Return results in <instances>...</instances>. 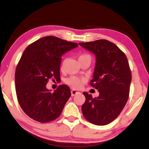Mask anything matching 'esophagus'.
<instances>
[{"label": "esophagus", "mask_w": 149, "mask_h": 149, "mask_svg": "<svg viewBox=\"0 0 149 149\" xmlns=\"http://www.w3.org/2000/svg\"><path fill=\"white\" fill-rule=\"evenodd\" d=\"M78 93H80V92H78L76 90H71V95H72V96H74V95H77V94H78Z\"/></svg>", "instance_id": "1"}]
</instances>
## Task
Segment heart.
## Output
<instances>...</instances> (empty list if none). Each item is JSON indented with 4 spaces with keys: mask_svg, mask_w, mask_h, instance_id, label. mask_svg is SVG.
I'll return each mask as SVG.
<instances>
[{
    "mask_svg": "<svg viewBox=\"0 0 149 149\" xmlns=\"http://www.w3.org/2000/svg\"><path fill=\"white\" fill-rule=\"evenodd\" d=\"M92 60V57L90 54H88V53H83V54H80L78 57V61L79 62H81V61H89L90 62H91ZM65 62H66V60L63 61L62 64H61V68L64 67ZM84 81L83 78H78V77L76 76H71L70 78H68L66 80V83L68 85H69L70 86H71L73 88H79L81 86L82 83Z\"/></svg>",
    "mask_w": 149,
    "mask_h": 149,
    "instance_id": "b5f03b06",
    "label": "heart"
}]
</instances>
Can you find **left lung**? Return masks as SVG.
Returning <instances> with one entry per match:
<instances>
[{
  "label": "left lung",
  "instance_id": "obj_1",
  "mask_svg": "<svg viewBox=\"0 0 149 149\" xmlns=\"http://www.w3.org/2000/svg\"><path fill=\"white\" fill-rule=\"evenodd\" d=\"M96 56L92 87L98 90L93 98L83 92L85 102L82 106L85 118L96 125H105L114 120L127 103L132 80L127 57L117 45L107 40L79 42Z\"/></svg>",
  "mask_w": 149,
  "mask_h": 149
}]
</instances>
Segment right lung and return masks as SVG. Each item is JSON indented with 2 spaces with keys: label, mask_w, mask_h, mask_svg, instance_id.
<instances>
[{
  "label": "right lung",
  "mask_w": 149,
  "mask_h": 149,
  "mask_svg": "<svg viewBox=\"0 0 149 149\" xmlns=\"http://www.w3.org/2000/svg\"><path fill=\"white\" fill-rule=\"evenodd\" d=\"M55 36H45L30 44L15 71L17 97L24 112L40 123L57 119L71 97L69 86L60 85L54 92L46 88L49 79H60L61 56L78 47Z\"/></svg>",
  "instance_id": "right-lung-1"
}]
</instances>
